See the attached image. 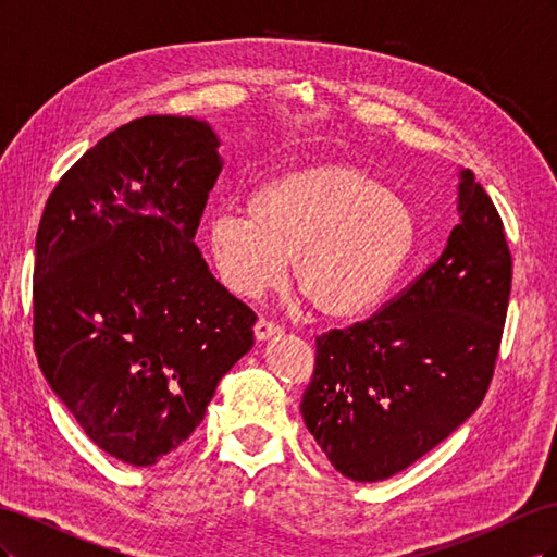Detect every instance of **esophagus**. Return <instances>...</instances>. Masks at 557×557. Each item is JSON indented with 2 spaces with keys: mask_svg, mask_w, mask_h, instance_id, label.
Listing matches in <instances>:
<instances>
[{
  "mask_svg": "<svg viewBox=\"0 0 557 557\" xmlns=\"http://www.w3.org/2000/svg\"><path fill=\"white\" fill-rule=\"evenodd\" d=\"M278 332H281V325L274 323V320L258 318V323H256V336H258V339H269V336H274Z\"/></svg>",
  "mask_w": 557,
  "mask_h": 557,
  "instance_id": "esophagus-1",
  "label": "esophagus"
}]
</instances>
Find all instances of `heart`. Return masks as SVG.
Masks as SVG:
<instances>
[{
	"label": "heart",
	"instance_id": "obj_1",
	"mask_svg": "<svg viewBox=\"0 0 557 557\" xmlns=\"http://www.w3.org/2000/svg\"><path fill=\"white\" fill-rule=\"evenodd\" d=\"M416 221L372 174L318 164L267 181L246 218L218 213L209 248L218 274L242 297L276 288L293 260L297 290L330 318L374 311L416 248Z\"/></svg>",
	"mask_w": 557,
	"mask_h": 557
}]
</instances>
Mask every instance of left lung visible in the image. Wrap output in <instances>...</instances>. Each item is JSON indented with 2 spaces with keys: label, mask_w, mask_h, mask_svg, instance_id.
<instances>
[{
  "label": "left lung",
  "mask_w": 557,
  "mask_h": 557,
  "mask_svg": "<svg viewBox=\"0 0 557 557\" xmlns=\"http://www.w3.org/2000/svg\"><path fill=\"white\" fill-rule=\"evenodd\" d=\"M460 223L440 260L367 320L315 336L301 416L334 469L395 476L442 444L491 387L513 260L504 223L469 170Z\"/></svg>",
  "instance_id": "1"
}]
</instances>
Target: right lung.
Returning <instances> with one entry per match:
<instances>
[{
	"instance_id": "right-lung-1",
	"label": "right lung",
	"mask_w": 557,
	"mask_h": 557,
	"mask_svg": "<svg viewBox=\"0 0 557 557\" xmlns=\"http://www.w3.org/2000/svg\"><path fill=\"white\" fill-rule=\"evenodd\" d=\"M213 129L144 115L64 172L37 230L35 350L90 440L150 467L188 440L252 346L256 311L193 244L223 170Z\"/></svg>"
}]
</instances>
